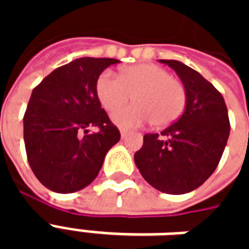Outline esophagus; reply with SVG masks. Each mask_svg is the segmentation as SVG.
I'll return each instance as SVG.
<instances>
[{
    "instance_id": "1",
    "label": "esophagus",
    "mask_w": 249,
    "mask_h": 249,
    "mask_svg": "<svg viewBox=\"0 0 249 249\" xmlns=\"http://www.w3.org/2000/svg\"><path fill=\"white\" fill-rule=\"evenodd\" d=\"M120 133H121V137H125V136L128 135V129H124V128H121V129H120Z\"/></svg>"
}]
</instances>
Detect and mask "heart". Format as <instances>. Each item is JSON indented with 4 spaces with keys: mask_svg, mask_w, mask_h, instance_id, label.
I'll return each mask as SVG.
<instances>
[{
    "mask_svg": "<svg viewBox=\"0 0 249 249\" xmlns=\"http://www.w3.org/2000/svg\"><path fill=\"white\" fill-rule=\"evenodd\" d=\"M96 94L108 112H113L130 99L136 103L113 113L120 126H139L151 123L167 126L178 119L185 107L187 93L181 82L167 69L153 64H137L125 68L120 76L104 71L96 81Z\"/></svg>",
    "mask_w": 249,
    "mask_h": 249,
    "instance_id": "1",
    "label": "heart"
}]
</instances>
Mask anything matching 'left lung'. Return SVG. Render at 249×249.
Here are the masks:
<instances>
[{"label":"left lung","mask_w":249,"mask_h":249,"mask_svg":"<svg viewBox=\"0 0 249 249\" xmlns=\"http://www.w3.org/2000/svg\"><path fill=\"white\" fill-rule=\"evenodd\" d=\"M160 61L183 81L185 110L161 133L144 135L135 162L152 187L183 195L200 187L214 172L230 136V119L221 93L198 71L176 60Z\"/></svg>","instance_id":"8db88e82"}]
</instances>
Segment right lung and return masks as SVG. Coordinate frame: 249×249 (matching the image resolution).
Here are the masks:
<instances>
[{
    "instance_id": "right-lung-1",
    "label": "right lung",
    "mask_w": 249,
    "mask_h": 249,
    "mask_svg": "<svg viewBox=\"0 0 249 249\" xmlns=\"http://www.w3.org/2000/svg\"><path fill=\"white\" fill-rule=\"evenodd\" d=\"M116 58L82 57L52 71L33 89L24 114L28 161L42 185L80 191L97 178L120 130L96 94V81ZM89 127L98 132L89 133Z\"/></svg>"
}]
</instances>
